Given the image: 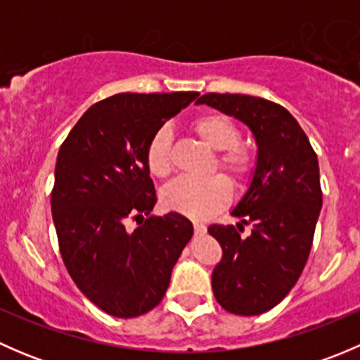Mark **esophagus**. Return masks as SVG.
Here are the masks:
<instances>
[{
	"label": "esophagus",
	"mask_w": 360,
	"mask_h": 360,
	"mask_svg": "<svg viewBox=\"0 0 360 360\" xmlns=\"http://www.w3.org/2000/svg\"><path fill=\"white\" fill-rule=\"evenodd\" d=\"M193 228H195V233H197V235L205 233V230H207L205 224L200 223V221H195V223H193Z\"/></svg>",
	"instance_id": "1"
}]
</instances>
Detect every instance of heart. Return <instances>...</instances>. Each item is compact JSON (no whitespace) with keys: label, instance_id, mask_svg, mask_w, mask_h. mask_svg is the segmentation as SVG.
<instances>
[{"label":"heart","instance_id":"obj_1","mask_svg":"<svg viewBox=\"0 0 360 360\" xmlns=\"http://www.w3.org/2000/svg\"><path fill=\"white\" fill-rule=\"evenodd\" d=\"M191 129L198 137L216 150V163L233 183H244L254 169V153L240 143V130L231 118L221 112H207L191 122ZM172 134L162 127L151 136L146 148L148 170L158 179H165L172 172ZM231 188L223 176L205 179L181 177L163 191V203L170 210L190 217H205L230 200Z\"/></svg>","mask_w":360,"mask_h":360}]
</instances>
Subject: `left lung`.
<instances>
[{
	"label": "left lung",
	"instance_id": "1",
	"mask_svg": "<svg viewBox=\"0 0 360 360\" xmlns=\"http://www.w3.org/2000/svg\"><path fill=\"white\" fill-rule=\"evenodd\" d=\"M207 104L252 130L257 162L248 193L231 216L240 223L210 224L223 248L212 271L217 303L235 315H259L281 303L300 278L322 207L319 160L307 134L281 104L244 94H205ZM244 224L253 231L240 237Z\"/></svg>",
	"mask_w": 360,
	"mask_h": 360
}]
</instances>
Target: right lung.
<instances>
[{"mask_svg": "<svg viewBox=\"0 0 360 360\" xmlns=\"http://www.w3.org/2000/svg\"><path fill=\"white\" fill-rule=\"evenodd\" d=\"M197 97L116 94L83 112L57 155L50 203L60 256L79 291L112 317H139L157 307L193 235L181 214L150 216L157 193L146 148ZM130 219L140 224L134 232L126 228Z\"/></svg>", "mask_w": 360, "mask_h": 360, "instance_id": "obj_1", "label": "right lung"}]
</instances>
